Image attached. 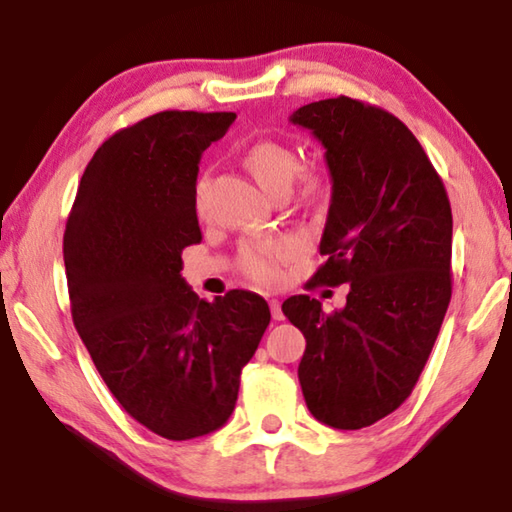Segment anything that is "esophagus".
Listing matches in <instances>:
<instances>
[{
	"mask_svg": "<svg viewBox=\"0 0 512 512\" xmlns=\"http://www.w3.org/2000/svg\"><path fill=\"white\" fill-rule=\"evenodd\" d=\"M268 307H271V316H273V320H284L280 300H271V302H268Z\"/></svg>",
	"mask_w": 512,
	"mask_h": 512,
	"instance_id": "esophagus-1",
	"label": "esophagus"
}]
</instances>
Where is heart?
<instances>
[{"mask_svg": "<svg viewBox=\"0 0 512 512\" xmlns=\"http://www.w3.org/2000/svg\"><path fill=\"white\" fill-rule=\"evenodd\" d=\"M296 153L291 146L273 140H264L250 146L244 153L246 169L253 173L255 180L268 194L287 192L296 173ZM307 187L314 183L311 176L305 178ZM207 180L198 178L194 187V207L198 214L205 210ZM298 253V244L289 237H268L250 241L241 248L239 264L250 280L257 284H275L282 277V266Z\"/></svg>", "mask_w": 512, "mask_h": 512, "instance_id": "obj_1", "label": "heart"}]
</instances>
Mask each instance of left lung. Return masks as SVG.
<instances>
[{
    "label": "left lung",
    "mask_w": 512,
    "mask_h": 512,
    "mask_svg": "<svg viewBox=\"0 0 512 512\" xmlns=\"http://www.w3.org/2000/svg\"><path fill=\"white\" fill-rule=\"evenodd\" d=\"M323 144L332 201L314 280L350 284L325 314L309 296L282 311L307 339L298 366L311 415L361 429L411 395L452 298V207L415 135L391 112L336 97L289 117Z\"/></svg>",
    "instance_id": "obj_1"
}]
</instances>
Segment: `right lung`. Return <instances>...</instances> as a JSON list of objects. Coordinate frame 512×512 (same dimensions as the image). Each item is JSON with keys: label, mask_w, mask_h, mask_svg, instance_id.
Masks as SVG:
<instances>
[{"label": "right lung", "mask_w": 512, "mask_h": 512, "mask_svg": "<svg viewBox=\"0 0 512 512\" xmlns=\"http://www.w3.org/2000/svg\"><path fill=\"white\" fill-rule=\"evenodd\" d=\"M235 112L164 110L103 142L69 212L63 257L72 318L124 411L167 440L221 429L241 368L271 323L266 300L189 289L183 250L201 244L198 162Z\"/></svg>", "instance_id": "right-lung-1"}]
</instances>
